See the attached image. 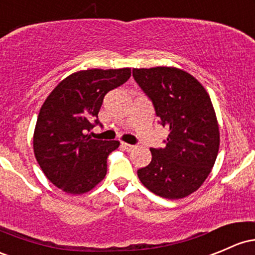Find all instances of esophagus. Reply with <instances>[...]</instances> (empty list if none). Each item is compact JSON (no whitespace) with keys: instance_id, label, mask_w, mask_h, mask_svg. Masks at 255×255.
<instances>
[{"instance_id":"obj_1","label":"esophagus","mask_w":255,"mask_h":255,"mask_svg":"<svg viewBox=\"0 0 255 255\" xmlns=\"http://www.w3.org/2000/svg\"><path fill=\"white\" fill-rule=\"evenodd\" d=\"M122 147H123V148H124L125 150H128V152H130L131 149L135 148V146H133V144L127 143V142H122Z\"/></svg>"}]
</instances>
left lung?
<instances>
[{
  "label": "left lung",
  "instance_id": "8db88e82",
  "mask_svg": "<svg viewBox=\"0 0 255 255\" xmlns=\"http://www.w3.org/2000/svg\"><path fill=\"white\" fill-rule=\"evenodd\" d=\"M132 75L169 130L165 147L150 148L152 160L137 170L139 181L163 198L190 196L212 171L220 144L209 95L191 74L174 67L133 69Z\"/></svg>",
  "mask_w": 255,
  "mask_h": 255
}]
</instances>
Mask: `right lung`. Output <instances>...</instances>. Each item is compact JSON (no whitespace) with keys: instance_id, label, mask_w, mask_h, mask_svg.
Returning a JSON list of instances; mask_svg holds the SVG:
<instances>
[{"instance_id":"add662e5","label":"right lung","mask_w":255,"mask_h":255,"mask_svg":"<svg viewBox=\"0 0 255 255\" xmlns=\"http://www.w3.org/2000/svg\"><path fill=\"white\" fill-rule=\"evenodd\" d=\"M130 76V68L80 70L62 80L43 102L34 131L35 158L64 192H89L105 179L107 158L120 142L94 139L86 132L100 124L105 96Z\"/></svg>"}]
</instances>
